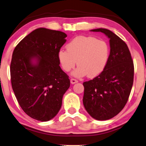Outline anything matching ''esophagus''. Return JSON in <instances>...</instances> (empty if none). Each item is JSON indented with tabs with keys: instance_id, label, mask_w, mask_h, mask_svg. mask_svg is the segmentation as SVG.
<instances>
[{
	"instance_id": "esophagus-1",
	"label": "esophagus",
	"mask_w": 146,
	"mask_h": 146,
	"mask_svg": "<svg viewBox=\"0 0 146 146\" xmlns=\"http://www.w3.org/2000/svg\"><path fill=\"white\" fill-rule=\"evenodd\" d=\"M70 82H71V84H75V83H77V82H78V80H76V79H74V78H71V80H70Z\"/></svg>"
}]
</instances>
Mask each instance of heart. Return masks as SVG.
Instances as JSON below:
<instances>
[{
	"instance_id": "heart-1",
	"label": "heart",
	"mask_w": 146,
	"mask_h": 146,
	"mask_svg": "<svg viewBox=\"0 0 146 146\" xmlns=\"http://www.w3.org/2000/svg\"><path fill=\"white\" fill-rule=\"evenodd\" d=\"M66 48L67 50L59 51L58 60L66 72L70 71L77 63L78 66L72 72L76 78L87 74L94 78L101 74L110 58V47L107 41L92 36H77L68 43Z\"/></svg>"
}]
</instances>
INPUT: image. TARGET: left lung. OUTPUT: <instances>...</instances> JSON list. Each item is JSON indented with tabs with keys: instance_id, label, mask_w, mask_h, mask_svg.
<instances>
[{
	"instance_id": "1",
	"label": "left lung",
	"mask_w": 146,
	"mask_h": 146,
	"mask_svg": "<svg viewBox=\"0 0 146 146\" xmlns=\"http://www.w3.org/2000/svg\"><path fill=\"white\" fill-rule=\"evenodd\" d=\"M109 38L110 58L101 74L83 83V104L92 118L110 119L120 113L128 101L133 82L134 66L127 45L107 29H92Z\"/></svg>"
}]
</instances>
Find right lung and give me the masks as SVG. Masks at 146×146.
<instances>
[{"instance_id": "right-lung-1", "label": "right lung", "mask_w": 146, "mask_h": 146, "mask_svg": "<svg viewBox=\"0 0 146 146\" xmlns=\"http://www.w3.org/2000/svg\"><path fill=\"white\" fill-rule=\"evenodd\" d=\"M66 37L64 32L38 28L13 51L10 66L13 90L24 112L36 120L48 121L58 114L70 85L58 60Z\"/></svg>"}]
</instances>
